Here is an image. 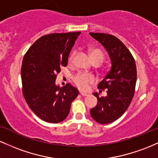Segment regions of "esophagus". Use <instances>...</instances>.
<instances>
[{
  "label": "esophagus",
  "instance_id": "34e87169",
  "mask_svg": "<svg viewBox=\"0 0 158 158\" xmlns=\"http://www.w3.org/2000/svg\"><path fill=\"white\" fill-rule=\"evenodd\" d=\"M80 94H81V95H82V96H88V95H89V94H88V93H83V92H81V93H80Z\"/></svg>",
  "mask_w": 158,
  "mask_h": 158
}]
</instances>
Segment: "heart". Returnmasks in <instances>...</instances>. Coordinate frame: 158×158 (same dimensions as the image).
Segmentation results:
<instances>
[{"label": "heart", "mask_w": 158, "mask_h": 158, "mask_svg": "<svg viewBox=\"0 0 158 158\" xmlns=\"http://www.w3.org/2000/svg\"><path fill=\"white\" fill-rule=\"evenodd\" d=\"M76 51H72L69 56V63H72L75 57ZM90 57L93 62H99L100 63H102V62L104 60V52L98 48H93L90 50ZM74 83L76 86L81 90H86L89 88V85L93 84L95 81V77L91 74L80 73L77 75L74 76Z\"/></svg>", "instance_id": "b5f03b06"}]
</instances>
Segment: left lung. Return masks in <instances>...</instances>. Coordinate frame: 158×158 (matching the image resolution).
Masks as SVG:
<instances>
[{"instance_id":"1","label":"left lung","mask_w":158,"mask_h":158,"mask_svg":"<svg viewBox=\"0 0 158 158\" xmlns=\"http://www.w3.org/2000/svg\"><path fill=\"white\" fill-rule=\"evenodd\" d=\"M107 50L111 60V69L98 85L100 93L105 89L107 96L99 97L90 114L100 124H109L120 118L127 110L135 92L136 68L135 60L126 46L113 35L89 33Z\"/></svg>"}]
</instances>
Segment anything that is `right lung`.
Instances as JSON below:
<instances>
[{
	"instance_id": "add662e5",
	"label": "right lung",
	"mask_w": 158,
	"mask_h": 158,
	"mask_svg": "<svg viewBox=\"0 0 158 158\" xmlns=\"http://www.w3.org/2000/svg\"><path fill=\"white\" fill-rule=\"evenodd\" d=\"M81 32L51 33L37 40L23 58L21 74L23 95L35 114L46 122L58 123L69 113L77 89L56 85L60 67L66 66L71 50Z\"/></svg>"
}]
</instances>
